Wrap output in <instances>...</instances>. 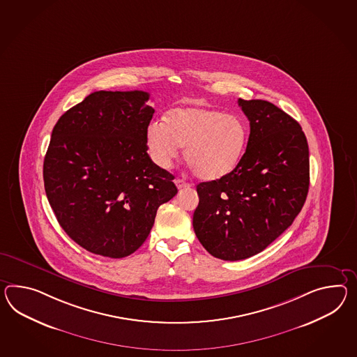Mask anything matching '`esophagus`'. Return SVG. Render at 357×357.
I'll return each instance as SVG.
<instances>
[{
    "label": "esophagus",
    "instance_id": "esophagus-1",
    "mask_svg": "<svg viewBox=\"0 0 357 357\" xmlns=\"http://www.w3.org/2000/svg\"><path fill=\"white\" fill-rule=\"evenodd\" d=\"M175 185L178 187V190H182V188H187V187H190V183L185 182V181H183V179H175Z\"/></svg>",
    "mask_w": 357,
    "mask_h": 357
}]
</instances>
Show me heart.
Segmentation results:
<instances>
[{
    "label": "heart",
    "instance_id": "obj_1",
    "mask_svg": "<svg viewBox=\"0 0 357 357\" xmlns=\"http://www.w3.org/2000/svg\"><path fill=\"white\" fill-rule=\"evenodd\" d=\"M248 142V128L236 114L191 105L166 112L164 122L152 121L146 143L156 165L167 169L184 147V158L201 179H218L240 162Z\"/></svg>",
    "mask_w": 357,
    "mask_h": 357
}]
</instances>
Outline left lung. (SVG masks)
<instances>
[{"instance_id":"left-lung-1","label":"left lung","mask_w":357,"mask_h":357,"mask_svg":"<svg viewBox=\"0 0 357 357\" xmlns=\"http://www.w3.org/2000/svg\"><path fill=\"white\" fill-rule=\"evenodd\" d=\"M250 121L235 169L197 184L193 229L208 252L241 261L264 250L291 226L310 187V152L298 122L267 100L238 99Z\"/></svg>"}]
</instances>
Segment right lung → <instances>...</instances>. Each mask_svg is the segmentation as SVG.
<instances>
[{
  "mask_svg": "<svg viewBox=\"0 0 357 357\" xmlns=\"http://www.w3.org/2000/svg\"><path fill=\"white\" fill-rule=\"evenodd\" d=\"M146 91H96L55 123L44 161L45 192L61 228L87 252L128 257L146 241L174 176L153 164Z\"/></svg>",
  "mask_w": 357,
  "mask_h": 357,
  "instance_id": "1",
  "label": "right lung"
}]
</instances>
